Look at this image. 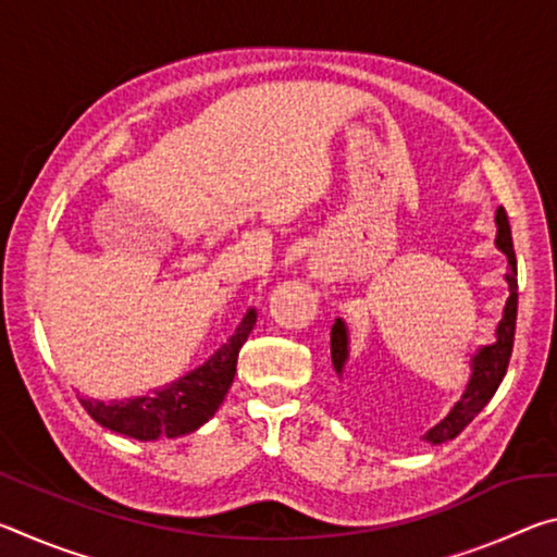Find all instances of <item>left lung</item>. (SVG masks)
<instances>
[{"instance_id":"1","label":"left lung","mask_w":557,"mask_h":557,"mask_svg":"<svg viewBox=\"0 0 557 557\" xmlns=\"http://www.w3.org/2000/svg\"><path fill=\"white\" fill-rule=\"evenodd\" d=\"M496 248L504 252L508 260L506 272V285H508V299L504 305V317L496 326L494 344L479 346L476 354L471 356V373L467 381V388L461 393V398L451 405V410L442 418L435 428H430L422 440L430 445H442V442L455 440L461 430H465L479 412L484 410V405L494 398L498 385H502L508 358L513 351V334H516V312H518V270H516V252L511 240V225H508V215L504 206L496 209ZM348 351H351V342H348V329L344 319H336L332 326V363L338 375V381L344 379Z\"/></svg>"}]
</instances>
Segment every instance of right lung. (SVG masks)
<instances>
[{
    "label": "right lung",
    "instance_id": "obj_1",
    "mask_svg": "<svg viewBox=\"0 0 557 557\" xmlns=\"http://www.w3.org/2000/svg\"><path fill=\"white\" fill-rule=\"evenodd\" d=\"M258 322L256 309H248L235 334L199 369L164 385L152 395L127 400H81L92 420L110 432L139 442L184 437L209 422L228 393L243 344Z\"/></svg>",
    "mask_w": 557,
    "mask_h": 557
}]
</instances>
